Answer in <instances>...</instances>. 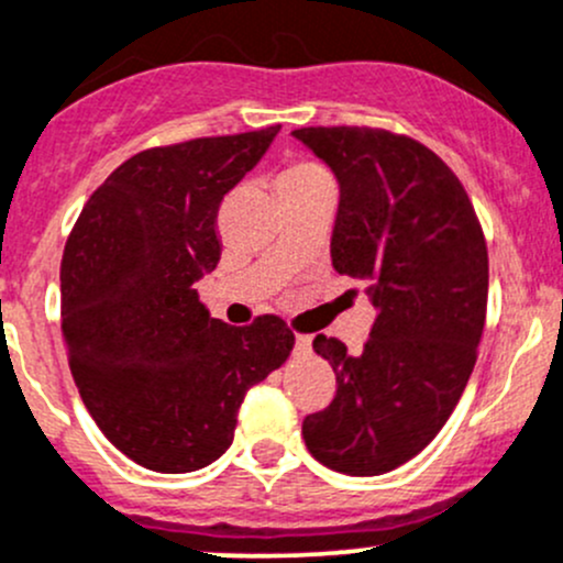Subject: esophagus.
<instances>
[{
  "label": "esophagus",
  "mask_w": 563,
  "mask_h": 563,
  "mask_svg": "<svg viewBox=\"0 0 563 563\" xmlns=\"http://www.w3.org/2000/svg\"><path fill=\"white\" fill-rule=\"evenodd\" d=\"M294 351H297V356H310V353H312V336L297 334V342H294Z\"/></svg>",
  "instance_id": "esophagus-1"
}]
</instances>
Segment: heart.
Here are the masks:
<instances>
[{"instance_id":"heart-1","label":"heart","mask_w":563,"mask_h":563,"mask_svg":"<svg viewBox=\"0 0 563 563\" xmlns=\"http://www.w3.org/2000/svg\"><path fill=\"white\" fill-rule=\"evenodd\" d=\"M318 177H329L327 169L316 162H291L286 169L280 173V186H294V183H305V180H318Z\"/></svg>"}]
</instances>
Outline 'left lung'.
Here are the masks:
<instances>
[{
    "instance_id": "8db88e82",
    "label": "left lung",
    "mask_w": 563,
    "mask_h": 563,
    "mask_svg": "<svg viewBox=\"0 0 563 563\" xmlns=\"http://www.w3.org/2000/svg\"><path fill=\"white\" fill-rule=\"evenodd\" d=\"M291 134L336 175L331 264L366 283L377 310L358 356L334 336L312 340L336 394L305 418L301 437L329 470L383 475L434 440L475 369L488 305L485 236L459 177L418 140L369 126Z\"/></svg>"
}]
</instances>
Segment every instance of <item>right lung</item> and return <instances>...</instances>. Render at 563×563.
Masks as SVG:
<instances>
[{
	"label": "right lung",
	"mask_w": 563,
	"mask_h": 563,
	"mask_svg": "<svg viewBox=\"0 0 563 563\" xmlns=\"http://www.w3.org/2000/svg\"><path fill=\"white\" fill-rule=\"evenodd\" d=\"M280 126L151 147L82 207L62 258L69 369L112 445L164 475L202 470L234 440L247 388L291 356L277 316L210 318L194 283L216 269L218 207Z\"/></svg>",
	"instance_id": "add662e5"
}]
</instances>
